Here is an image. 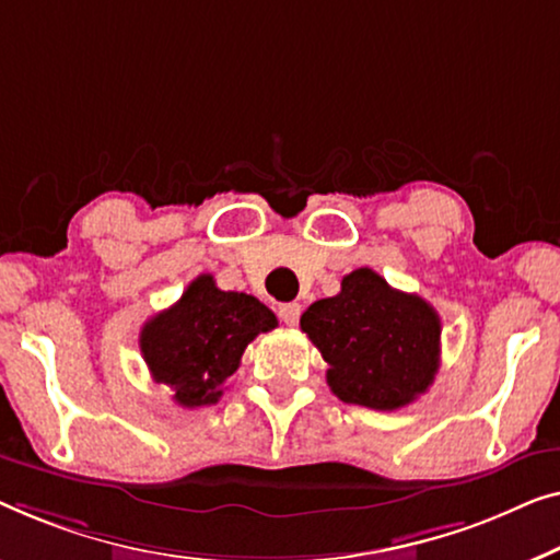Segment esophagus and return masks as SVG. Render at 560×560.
<instances>
[{
	"mask_svg": "<svg viewBox=\"0 0 560 560\" xmlns=\"http://www.w3.org/2000/svg\"><path fill=\"white\" fill-rule=\"evenodd\" d=\"M299 314H302V304H296V302H289V304L279 306V317H281L283 325H289V327L296 325Z\"/></svg>",
	"mask_w": 560,
	"mask_h": 560,
	"instance_id": "esophagus-1",
	"label": "esophagus"
}]
</instances>
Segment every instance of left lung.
Segmentation results:
<instances>
[{
    "label": "left lung",
    "instance_id": "1",
    "mask_svg": "<svg viewBox=\"0 0 560 560\" xmlns=\"http://www.w3.org/2000/svg\"><path fill=\"white\" fill-rule=\"evenodd\" d=\"M299 325L327 362V385L345 404L396 411L429 390L439 370L441 322L419 294L393 289L373 269L342 279Z\"/></svg>",
    "mask_w": 560,
    "mask_h": 560
}]
</instances>
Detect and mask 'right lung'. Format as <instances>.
I'll return each mask as SVG.
<instances>
[{"mask_svg": "<svg viewBox=\"0 0 560 560\" xmlns=\"http://www.w3.org/2000/svg\"><path fill=\"white\" fill-rule=\"evenodd\" d=\"M277 325V314L256 296L220 291L210 273H202L177 304L141 327L139 348L154 381L175 390V404L212 406L248 342Z\"/></svg>", "mask_w": 560, "mask_h": 560, "instance_id": "add662e5", "label": "right lung"}]
</instances>
